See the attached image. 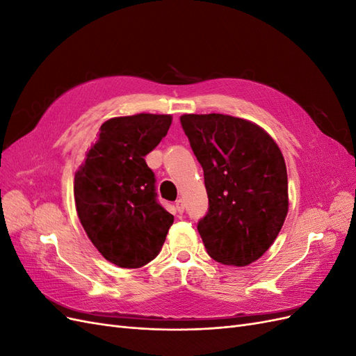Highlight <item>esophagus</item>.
<instances>
[{
  "mask_svg": "<svg viewBox=\"0 0 356 356\" xmlns=\"http://www.w3.org/2000/svg\"><path fill=\"white\" fill-rule=\"evenodd\" d=\"M175 207H177L178 213H182V212H184V209H186V207H184V200H182V199H178V200L175 202Z\"/></svg>",
  "mask_w": 356,
  "mask_h": 356,
  "instance_id": "esophagus-1",
  "label": "esophagus"
}]
</instances>
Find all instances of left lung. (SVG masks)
Masks as SVG:
<instances>
[{
    "label": "left lung",
    "instance_id": "obj_1",
    "mask_svg": "<svg viewBox=\"0 0 356 356\" xmlns=\"http://www.w3.org/2000/svg\"><path fill=\"white\" fill-rule=\"evenodd\" d=\"M182 129L203 168L209 209L197 230L215 261H257L288 213L285 160L263 127L227 114H182Z\"/></svg>",
    "mask_w": 356,
    "mask_h": 356
}]
</instances>
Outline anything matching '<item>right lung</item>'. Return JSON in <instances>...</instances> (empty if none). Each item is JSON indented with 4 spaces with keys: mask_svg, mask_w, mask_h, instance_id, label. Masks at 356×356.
I'll return each instance as SVG.
<instances>
[{
    "mask_svg": "<svg viewBox=\"0 0 356 356\" xmlns=\"http://www.w3.org/2000/svg\"><path fill=\"white\" fill-rule=\"evenodd\" d=\"M172 124L170 114L113 117L74 177L75 209L96 250L110 263L138 268L159 255L174 215L156 200L145 156Z\"/></svg>",
    "mask_w": 356,
    "mask_h": 356,
    "instance_id": "right-lung-1",
    "label": "right lung"
}]
</instances>
